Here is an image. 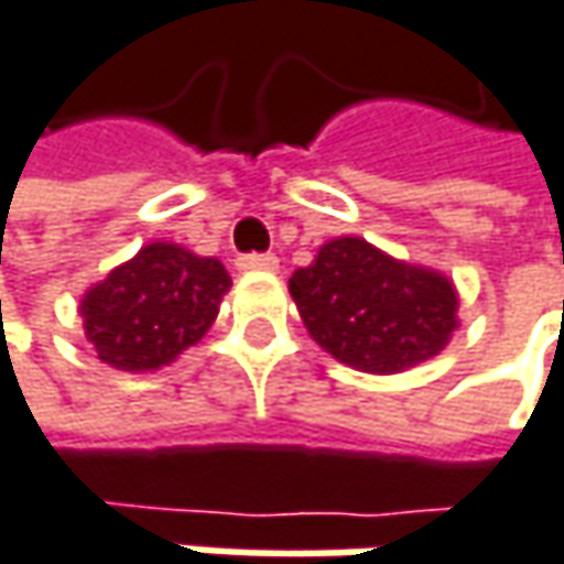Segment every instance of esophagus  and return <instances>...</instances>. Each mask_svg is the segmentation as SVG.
<instances>
[{
  "instance_id": "1",
  "label": "esophagus",
  "mask_w": 564,
  "mask_h": 564,
  "mask_svg": "<svg viewBox=\"0 0 564 564\" xmlns=\"http://www.w3.org/2000/svg\"><path fill=\"white\" fill-rule=\"evenodd\" d=\"M237 265L247 272H272V269H279V257L275 253H247L237 260Z\"/></svg>"
}]
</instances>
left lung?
Returning <instances> with one entry per match:
<instances>
[{"label": "left lung", "instance_id": "obj_1", "mask_svg": "<svg viewBox=\"0 0 564 564\" xmlns=\"http://www.w3.org/2000/svg\"><path fill=\"white\" fill-rule=\"evenodd\" d=\"M304 327L334 359L362 372H404L456 330V289L440 272L391 260L359 237L321 247L289 279Z\"/></svg>", "mask_w": 564, "mask_h": 564}]
</instances>
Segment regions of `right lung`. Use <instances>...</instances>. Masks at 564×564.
<instances>
[{"label": "right lung", "instance_id": "obj_1", "mask_svg": "<svg viewBox=\"0 0 564 564\" xmlns=\"http://www.w3.org/2000/svg\"><path fill=\"white\" fill-rule=\"evenodd\" d=\"M227 289L230 275L218 260L176 243H150L89 289L79 311L101 362L147 372L205 337Z\"/></svg>", "mask_w": 564, "mask_h": 564}]
</instances>
